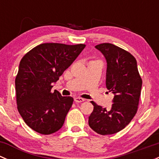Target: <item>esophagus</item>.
Segmentation results:
<instances>
[{"label":"esophagus","instance_id":"obj_1","mask_svg":"<svg viewBox=\"0 0 159 159\" xmlns=\"http://www.w3.org/2000/svg\"><path fill=\"white\" fill-rule=\"evenodd\" d=\"M75 102H77V103H81V102H84V101H85V99L82 98L77 97L75 98Z\"/></svg>","mask_w":159,"mask_h":159}]
</instances>
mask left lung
Here are the masks:
<instances>
[{
	"instance_id": "left-lung-1",
	"label": "left lung",
	"mask_w": 159,
	"mask_h": 159,
	"mask_svg": "<svg viewBox=\"0 0 159 159\" xmlns=\"http://www.w3.org/2000/svg\"><path fill=\"white\" fill-rule=\"evenodd\" d=\"M95 48L106 59V87L115 97L109 110L91 102L94 109L89 125L98 134L107 135L124 129L137 113L142 80L136 59L129 51L109 43Z\"/></svg>"
}]
</instances>
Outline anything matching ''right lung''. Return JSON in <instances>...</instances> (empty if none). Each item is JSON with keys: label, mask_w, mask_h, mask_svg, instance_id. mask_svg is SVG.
Returning a JSON list of instances; mask_svg holds the SVG:
<instances>
[{"label": "right lung", "mask_w": 159, "mask_h": 159, "mask_svg": "<svg viewBox=\"0 0 159 159\" xmlns=\"http://www.w3.org/2000/svg\"><path fill=\"white\" fill-rule=\"evenodd\" d=\"M85 44L44 43L20 60L15 78L17 110L34 131L51 134L63 126L74 99L51 92L52 84L73 63Z\"/></svg>", "instance_id": "add662e5"}]
</instances>
